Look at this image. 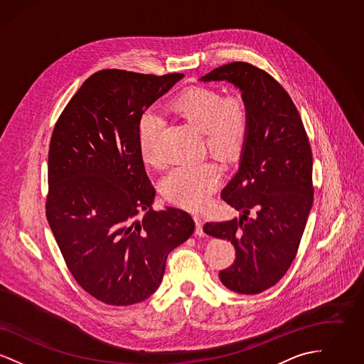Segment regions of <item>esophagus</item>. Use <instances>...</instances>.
Masks as SVG:
<instances>
[{"mask_svg":"<svg viewBox=\"0 0 364 364\" xmlns=\"http://www.w3.org/2000/svg\"><path fill=\"white\" fill-rule=\"evenodd\" d=\"M193 220H195V233L198 235V236H203L205 235V232H203V225H202V218H200V215H198V214H193Z\"/></svg>","mask_w":364,"mask_h":364,"instance_id":"34e87169","label":"esophagus"}]
</instances>
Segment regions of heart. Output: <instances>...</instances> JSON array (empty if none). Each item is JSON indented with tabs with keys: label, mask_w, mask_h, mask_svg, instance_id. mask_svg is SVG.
Listing matches in <instances>:
<instances>
[{
	"label": "heart",
	"mask_w": 364,
	"mask_h": 364,
	"mask_svg": "<svg viewBox=\"0 0 364 364\" xmlns=\"http://www.w3.org/2000/svg\"><path fill=\"white\" fill-rule=\"evenodd\" d=\"M176 117L202 132L205 149L220 161H236L245 146L250 128V109L242 92L224 95L208 87H191L177 94L169 104ZM161 124L144 117L139 125V153L141 159L158 166V135ZM221 181V169L215 162L203 161L172 169L162 181L164 195L187 208H200Z\"/></svg>",
	"instance_id": "b5f03b06"
}]
</instances>
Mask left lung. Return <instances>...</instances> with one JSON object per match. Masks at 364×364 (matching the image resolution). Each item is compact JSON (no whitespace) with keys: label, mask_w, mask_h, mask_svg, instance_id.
<instances>
[{"label":"left lung","mask_w":364,"mask_h":364,"mask_svg":"<svg viewBox=\"0 0 364 364\" xmlns=\"http://www.w3.org/2000/svg\"><path fill=\"white\" fill-rule=\"evenodd\" d=\"M200 80L233 83L250 109L239 172L221 192L242 217L203 230L236 250L220 281L236 294H260L284 277L301 240L314 200L311 146L292 98L266 70L235 61Z\"/></svg>","instance_id":"8db88e82"}]
</instances>
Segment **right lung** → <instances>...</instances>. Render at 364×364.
I'll list each match as a JSON object with an SVG mask.
<instances>
[{"label":"right lung","mask_w":364,"mask_h":364,"mask_svg":"<svg viewBox=\"0 0 364 364\" xmlns=\"http://www.w3.org/2000/svg\"><path fill=\"white\" fill-rule=\"evenodd\" d=\"M183 76L98 70L53 129L48 223L76 282L110 306L154 294L169 252L195 228L184 210L151 208L156 190L139 153L143 113Z\"/></svg>","instance_id":"right-lung-1"}]
</instances>
